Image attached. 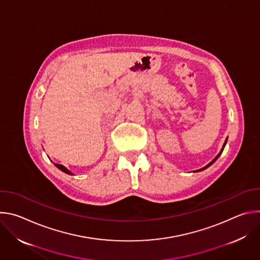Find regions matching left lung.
Segmentation results:
<instances>
[{"label":"left lung","mask_w":260,"mask_h":260,"mask_svg":"<svg viewBox=\"0 0 260 260\" xmlns=\"http://www.w3.org/2000/svg\"><path fill=\"white\" fill-rule=\"evenodd\" d=\"M226 142H228V139H226V140H225V142H224V144H223V147H222V149H221V151H220V153H219V154H218V155H217V156H216V157H215V158H214V159H213V160H212V161H211V162H210V164H208V165H207V166H206V167H204V168H203V169H200V170H198V171H196V172H200V171H203V170H205V169H207V168H208V167H210V166H211V165H212V164H214V162H215V161H216V159H217V158H218V157H219V156H220V154H221V153H222V151H223V149H224V147H225V144H226Z\"/></svg>","instance_id":"obj_1"}]
</instances>
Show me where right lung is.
Segmentation results:
<instances>
[{
    "mask_svg": "<svg viewBox=\"0 0 260 260\" xmlns=\"http://www.w3.org/2000/svg\"><path fill=\"white\" fill-rule=\"evenodd\" d=\"M54 166L56 167V168H58L60 171H62L63 173H66V174H68V175H74L72 172H70L66 167H63L62 165H58V164H54Z\"/></svg>",
    "mask_w": 260,
    "mask_h": 260,
    "instance_id": "obj_1",
    "label": "right lung"
}]
</instances>
